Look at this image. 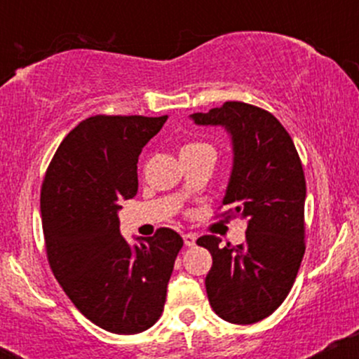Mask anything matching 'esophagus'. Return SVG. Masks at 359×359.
<instances>
[{
    "mask_svg": "<svg viewBox=\"0 0 359 359\" xmlns=\"http://www.w3.org/2000/svg\"><path fill=\"white\" fill-rule=\"evenodd\" d=\"M182 238H184L185 246H189V248H191V246L196 245V234H192V233H185Z\"/></svg>",
    "mask_w": 359,
    "mask_h": 359,
    "instance_id": "esophagus-1",
    "label": "esophagus"
}]
</instances>
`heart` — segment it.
I'll list each match as a JSON object with an SVG mask.
<instances>
[{
  "label": "heart",
  "instance_id": "b5f03b06",
  "mask_svg": "<svg viewBox=\"0 0 359 359\" xmlns=\"http://www.w3.org/2000/svg\"><path fill=\"white\" fill-rule=\"evenodd\" d=\"M204 143H187V145L182 147V150H180V154H184V151H189V150H194V148L197 147H203Z\"/></svg>",
  "mask_w": 359,
  "mask_h": 359
}]
</instances>
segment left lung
I'll return each mask as SVG.
<instances>
[{
    "instance_id": "left-lung-1",
    "label": "left lung",
    "mask_w": 359,
    "mask_h": 359,
    "mask_svg": "<svg viewBox=\"0 0 359 359\" xmlns=\"http://www.w3.org/2000/svg\"><path fill=\"white\" fill-rule=\"evenodd\" d=\"M191 118L231 135L233 170L222 205L228 217L248 222L243 245L222 248L214 234L197 240L212 257L209 304L228 323H258L285 300L306 251L302 162L282 123L258 106L228 101Z\"/></svg>"
}]
</instances>
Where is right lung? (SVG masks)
I'll return each instance as SVG.
<instances>
[{
	"instance_id": "obj_1",
	"label": "right lung",
	"mask_w": 359,
	"mask_h": 359,
	"mask_svg": "<svg viewBox=\"0 0 359 359\" xmlns=\"http://www.w3.org/2000/svg\"><path fill=\"white\" fill-rule=\"evenodd\" d=\"M167 118L84 119L62 140L40 192L57 282L90 323L114 334H138L160 319L184 245L168 228L135 246L119 233V203L138 191V156Z\"/></svg>"
}]
</instances>
